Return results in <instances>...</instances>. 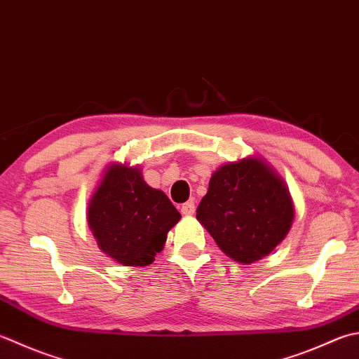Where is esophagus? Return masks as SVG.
<instances>
[{
    "label": "esophagus",
    "mask_w": 359,
    "mask_h": 359,
    "mask_svg": "<svg viewBox=\"0 0 359 359\" xmlns=\"http://www.w3.org/2000/svg\"><path fill=\"white\" fill-rule=\"evenodd\" d=\"M180 212H182V215H185V216L194 215V212H196L194 202H187V203H184V205L180 207Z\"/></svg>",
    "instance_id": "esophagus-1"
}]
</instances>
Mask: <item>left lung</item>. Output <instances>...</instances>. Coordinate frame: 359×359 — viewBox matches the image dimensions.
<instances>
[{
  "label": "left lung",
  "instance_id": "8db88e82",
  "mask_svg": "<svg viewBox=\"0 0 359 359\" xmlns=\"http://www.w3.org/2000/svg\"><path fill=\"white\" fill-rule=\"evenodd\" d=\"M196 213L224 254L252 264L285 240L294 203L282 175L266 160L249 156L217 168Z\"/></svg>",
  "mask_w": 359,
  "mask_h": 359
}]
</instances>
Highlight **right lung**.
Masks as SVG:
<instances>
[{
    "label": "right lung",
    "mask_w": 359,
    "mask_h": 359,
    "mask_svg": "<svg viewBox=\"0 0 359 359\" xmlns=\"http://www.w3.org/2000/svg\"><path fill=\"white\" fill-rule=\"evenodd\" d=\"M168 196L149 187L138 166L111 163L91 194L87 222L100 249L123 266H147L180 221Z\"/></svg>",
    "instance_id": "add662e5"
}]
</instances>
